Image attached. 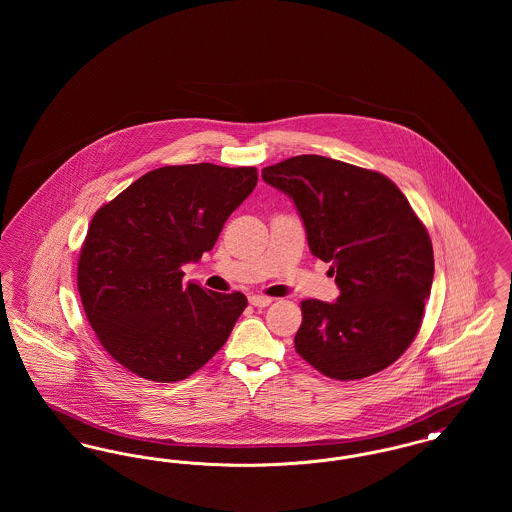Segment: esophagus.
<instances>
[{
    "label": "esophagus",
    "mask_w": 512,
    "mask_h": 512,
    "mask_svg": "<svg viewBox=\"0 0 512 512\" xmlns=\"http://www.w3.org/2000/svg\"><path fill=\"white\" fill-rule=\"evenodd\" d=\"M272 301H274V299L267 297V295H251V297H249V303H251L253 307H268Z\"/></svg>",
    "instance_id": "esophagus-1"
}]
</instances>
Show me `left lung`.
Segmentation results:
<instances>
[{"label":"left lung","mask_w":512,"mask_h":512,"mask_svg":"<svg viewBox=\"0 0 512 512\" xmlns=\"http://www.w3.org/2000/svg\"><path fill=\"white\" fill-rule=\"evenodd\" d=\"M263 180L292 197L340 288L336 303L301 301L295 351L341 382L393 365L420 330L434 278L432 242L407 197L380 172L320 155L265 167Z\"/></svg>","instance_id":"1"}]
</instances>
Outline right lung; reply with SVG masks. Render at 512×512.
<instances>
[{
    "label": "right lung",
    "mask_w": 512,
    "mask_h": 512,
    "mask_svg": "<svg viewBox=\"0 0 512 512\" xmlns=\"http://www.w3.org/2000/svg\"><path fill=\"white\" fill-rule=\"evenodd\" d=\"M257 186L255 167L213 163L147 172L99 207L78 257L82 307L103 349L151 382L188 378L226 343L244 293L184 284Z\"/></svg>",
    "instance_id": "add662e5"
}]
</instances>
